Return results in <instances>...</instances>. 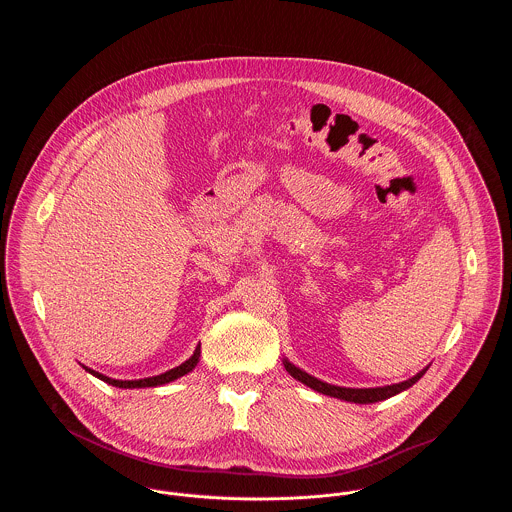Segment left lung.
I'll use <instances>...</instances> for the list:
<instances>
[{"label":"left lung","mask_w":512,"mask_h":512,"mask_svg":"<svg viewBox=\"0 0 512 512\" xmlns=\"http://www.w3.org/2000/svg\"><path fill=\"white\" fill-rule=\"evenodd\" d=\"M284 366L286 370L292 374L295 380L303 382L305 386L313 388L315 392H321L325 396H333V398H339V400H347V402H355V404H372V402H380V400H386L390 396H396L400 394L402 390L414 386L428 370V366L424 370H420L416 376L404 380V382H398V384H390V386H376V388H345V386H335V384H327L311 374H307L305 370L297 368L292 365L288 359H284Z\"/></svg>","instance_id":"8db88e82"}]
</instances>
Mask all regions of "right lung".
I'll return each instance as SVG.
<instances>
[{"mask_svg":"<svg viewBox=\"0 0 512 512\" xmlns=\"http://www.w3.org/2000/svg\"><path fill=\"white\" fill-rule=\"evenodd\" d=\"M199 357H201V345H197L195 353H193L183 365L175 366V368H171V370H167V372H163V374L149 376V378H140V380H116V378L104 376V374H100V372H96V370H92V368H88V366H82V368H84L86 372H90L92 376H96V378H100V380H104V382H108V384H112V386H116V388H153V386H161V384L173 382V380L185 376L187 372H191V370L197 366V363H199Z\"/></svg>","mask_w":512,"mask_h":512,"instance_id":"obj_1","label":"right lung"}]
</instances>
